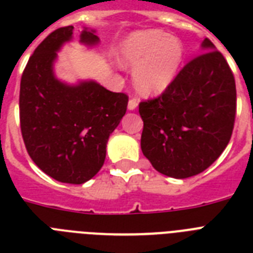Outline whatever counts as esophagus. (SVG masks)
I'll return each instance as SVG.
<instances>
[{
  "mask_svg": "<svg viewBox=\"0 0 253 253\" xmlns=\"http://www.w3.org/2000/svg\"><path fill=\"white\" fill-rule=\"evenodd\" d=\"M136 107H138V99H136V98H131L130 101H128L127 109H128V110H135Z\"/></svg>",
  "mask_w": 253,
  "mask_h": 253,
  "instance_id": "obj_1",
  "label": "esophagus"
}]
</instances>
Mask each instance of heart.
<instances>
[{"mask_svg":"<svg viewBox=\"0 0 253 253\" xmlns=\"http://www.w3.org/2000/svg\"><path fill=\"white\" fill-rule=\"evenodd\" d=\"M182 59V43L160 30L131 34L119 52L121 64L135 69V86L144 95H159L167 90L176 79Z\"/></svg>","mask_w":253,"mask_h":253,"instance_id":"b5f03b06","label":"heart"}]
</instances>
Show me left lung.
<instances>
[{"instance_id":"left-lung-1","label":"left lung","mask_w":253,"mask_h":253,"mask_svg":"<svg viewBox=\"0 0 253 253\" xmlns=\"http://www.w3.org/2000/svg\"><path fill=\"white\" fill-rule=\"evenodd\" d=\"M201 53L181 69L158 98L139 103L143 155L158 172L188 178L219 158L236 114L235 79L208 38Z\"/></svg>"}]
</instances>
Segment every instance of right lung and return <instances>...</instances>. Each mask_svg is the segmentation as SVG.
Masks as SVG:
<instances>
[{"label":"right lung","instance_id":"add662e5","mask_svg":"<svg viewBox=\"0 0 253 253\" xmlns=\"http://www.w3.org/2000/svg\"><path fill=\"white\" fill-rule=\"evenodd\" d=\"M73 26L51 33L34 51L21 79L19 118L26 150L56 181L84 184L102 168L109 136L126 114L128 97L93 80L69 85L55 76L57 51L72 41ZM80 42H99L84 29Z\"/></svg>","mask_w":253,"mask_h":253}]
</instances>
